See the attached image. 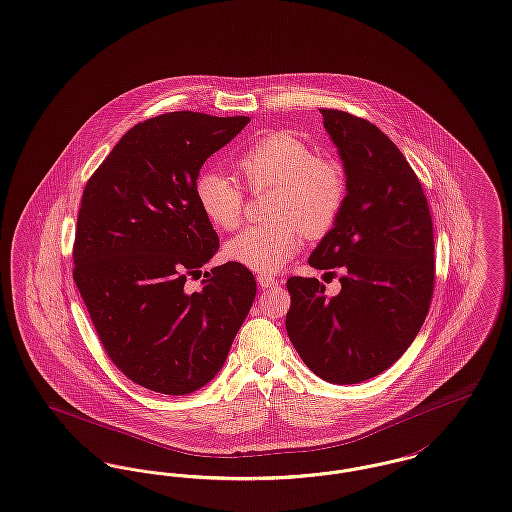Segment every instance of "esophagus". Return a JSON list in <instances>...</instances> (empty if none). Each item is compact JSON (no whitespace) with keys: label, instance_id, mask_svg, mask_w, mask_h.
<instances>
[{"label":"esophagus","instance_id":"obj_1","mask_svg":"<svg viewBox=\"0 0 512 512\" xmlns=\"http://www.w3.org/2000/svg\"><path fill=\"white\" fill-rule=\"evenodd\" d=\"M257 282H259V286H261L263 290H271L274 286H278V280H276L274 276H269V274H259V276H257Z\"/></svg>","mask_w":512,"mask_h":512}]
</instances>
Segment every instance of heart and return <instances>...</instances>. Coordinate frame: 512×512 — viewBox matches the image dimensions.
Segmentation results:
<instances>
[{
	"label": "heart",
	"instance_id": "obj_1",
	"mask_svg": "<svg viewBox=\"0 0 512 512\" xmlns=\"http://www.w3.org/2000/svg\"><path fill=\"white\" fill-rule=\"evenodd\" d=\"M236 168L253 189H272L267 224L249 226L226 243L224 255L249 271L276 274L300 249L301 232L327 234L346 201L344 168L294 133L259 137L236 158ZM201 211L222 230L238 228L243 212L240 185L222 172L203 174L197 187Z\"/></svg>",
	"mask_w": 512,
	"mask_h": 512
}]
</instances>
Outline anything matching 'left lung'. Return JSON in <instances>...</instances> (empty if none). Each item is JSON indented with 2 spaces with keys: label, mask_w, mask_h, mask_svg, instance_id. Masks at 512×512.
<instances>
[{
  "label": "left lung",
  "mask_w": 512,
  "mask_h": 512,
  "mask_svg": "<svg viewBox=\"0 0 512 512\" xmlns=\"http://www.w3.org/2000/svg\"><path fill=\"white\" fill-rule=\"evenodd\" d=\"M346 174V201L307 263L342 269L340 292L292 276L286 331L303 363L334 385L367 381L418 336L433 294V224L404 154L373 123L321 110Z\"/></svg>",
  "instance_id": "obj_1"
}]
</instances>
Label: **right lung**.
Here are the masks:
<instances>
[{"label": "right lung", "mask_w": 512, "mask_h": 512, "mask_svg": "<svg viewBox=\"0 0 512 512\" xmlns=\"http://www.w3.org/2000/svg\"><path fill=\"white\" fill-rule=\"evenodd\" d=\"M247 121L172 112L137 123L85 187L73 278L110 360L149 391L211 383L255 300V278L238 263L185 290L218 249L195 193L199 170Z\"/></svg>", "instance_id": "add662e5"}]
</instances>
